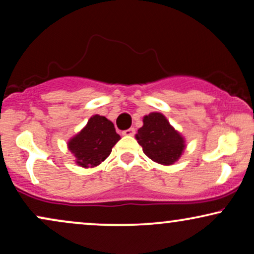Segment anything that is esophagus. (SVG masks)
<instances>
[{
	"mask_svg": "<svg viewBox=\"0 0 254 254\" xmlns=\"http://www.w3.org/2000/svg\"><path fill=\"white\" fill-rule=\"evenodd\" d=\"M133 133H135V129L133 127H130V129L123 131V135L125 136H133Z\"/></svg>",
	"mask_w": 254,
	"mask_h": 254,
	"instance_id": "esophagus-1",
	"label": "esophagus"
}]
</instances>
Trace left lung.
Segmentation results:
<instances>
[{"mask_svg": "<svg viewBox=\"0 0 254 254\" xmlns=\"http://www.w3.org/2000/svg\"><path fill=\"white\" fill-rule=\"evenodd\" d=\"M135 137L145 155L157 164L173 165L185 148L182 135L164 115L157 112L145 116L143 127H139Z\"/></svg>", "mask_w": 254, "mask_h": 254, "instance_id": "left-lung-1", "label": "left lung"}]
</instances>
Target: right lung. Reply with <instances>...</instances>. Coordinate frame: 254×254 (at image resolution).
I'll return each mask as SVG.
<instances>
[{
  "instance_id": "obj_1",
  "label": "right lung",
  "mask_w": 254,
  "mask_h": 254,
  "mask_svg": "<svg viewBox=\"0 0 254 254\" xmlns=\"http://www.w3.org/2000/svg\"><path fill=\"white\" fill-rule=\"evenodd\" d=\"M121 139L115 125L103 116H93L86 127L69 141V150L76 157V164L88 168L100 165L110 155L113 145Z\"/></svg>"
}]
</instances>
